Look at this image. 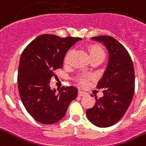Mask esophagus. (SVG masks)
<instances>
[{"label": "esophagus", "mask_w": 146, "mask_h": 146, "mask_svg": "<svg viewBox=\"0 0 146 146\" xmlns=\"http://www.w3.org/2000/svg\"><path fill=\"white\" fill-rule=\"evenodd\" d=\"M78 96H80V97H81V96H86V93H85V92H83V90H79L78 93Z\"/></svg>", "instance_id": "obj_1"}]
</instances>
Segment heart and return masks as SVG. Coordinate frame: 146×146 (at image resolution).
I'll return each instance as SVG.
<instances>
[{
    "label": "heart",
    "mask_w": 146,
    "mask_h": 146,
    "mask_svg": "<svg viewBox=\"0 0 146 146\" xmlns=\"http://www.w3.org/2000/svg\"><path fill=\"white\" fill-rule=\"evenodd\" d=\"M88 52L91 60L97 59V60H103L104 59L105 52L103 50V49L100 46H98V45H91V46H89ZM72 53H73V50H69L66 53L64 58V62L66 64H68L70 63ZM88 78H89L86 76H80L78 78V81L82 85H86L87 83Z\"/></svg>",
    "instance_id": "1"
}]
</instances>
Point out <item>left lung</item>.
I'll use <instances>...</instances> for the list:
<instances>
[{
    "mask_svg": "<svg viewBox=\"0 0 146 146\" xmlns=\"http://www.w3.org/2000/svg\"><path fill=\"white\" fill-rule=\"evenodd\" d=\"M91 39L105 45L109 60L97 85L98 89H104L103 96L96 98V103L86 111V115L93 125L106 128L121 119L132 101L135 91L133 63L128 50L114 38L100 35Z\"/></svg>",
    "mask_w": 146,
    "mask_h": 146,
    "instance_id": "8db88e82",
    "label": "left lung"
}]
</instances>
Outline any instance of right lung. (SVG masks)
Masks as SVG:
<instances>
[{
    "label": "right lung",
    "instance_id": "add662e5",
    "mask_svg": "<svg viewBox=\"0 0 146 146\" xmlns=\"http://www.w3.org/2000/svg\"><path fill=\"white\" fill-rule=\"evenodd\" d=\"M80 38H60L43 34L23 51L18 72L20 98L28 113L38 122L53 124L64 117L68 107L76 98L74 86L51 89L50 80L61 68L66 52Z\"/></svg>",
    "mask_w": 146,
    "mask_h": 146
}]
</instances>
